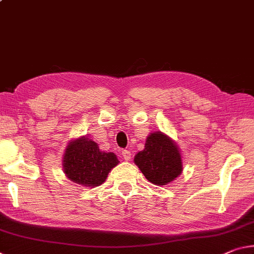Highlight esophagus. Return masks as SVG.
<instances>
[{"label":"esophagus","mask_w":254,"mask_h":254,"mask_svg":"<svg viewBox=\"0 0 254 254\" xmlns=\"http://www.w3.org/2000/svg\"><path fill=\"white\" fill-rule=\"evenodd\" d=\"M122 157L124 160H130L131 159V151L130 150H122Z\"/></svg>","instance_id":"obj_1"}]
</instances>
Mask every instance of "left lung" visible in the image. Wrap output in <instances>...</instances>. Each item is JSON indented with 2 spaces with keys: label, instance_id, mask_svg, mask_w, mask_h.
<instances>
[{
  "label": "left lung",
  "instance_id": "left-lung-1",
  "mask_svg": "<svg viewBox=\"0 0 254 254\" xmlns=\"http://www.w3.org/2000/svg\"><path fill=\"white\" fill-rule=\"evenodd\" d=\"M134 163L149 182L166 185L182 173V157L179 147L163 132L148 136L144 149L134 157Z\"/></svg>",
  "mask_w": 254,
  "mask_h": 254
}]
</instances>
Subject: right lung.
Here are the masks:
<instances>
[{
	"label": "right lung",
	"mask_w": 254,
	"mask_h": 254,
	"mask_svg": "<svg viewBox=\"0 0 254 254\" xmlns=\"http://www.w3.org/2000/svg\"><path fill=\"white\" fill-rule=\"evenodd\" d=\"M118 164L115 154L102 151L98 144L87 136L71 141L63 156V170L67 179L89 188L105 182L108 173Z\"/></svg>",
	"instance_id": "obj_1"
}]
</instances>
